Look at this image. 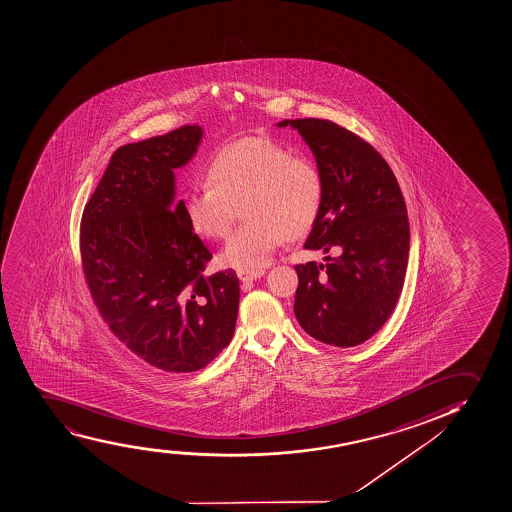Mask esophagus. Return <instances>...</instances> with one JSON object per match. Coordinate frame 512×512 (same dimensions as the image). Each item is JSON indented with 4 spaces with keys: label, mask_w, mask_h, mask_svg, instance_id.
I'll list each match as a JSON object with an SVG mask.
<instances>
[{
    "label": "esophagus",
    "mask_w": 512,
    "mask_h": 512,
    "mask_svg": "<svg viewBox=\"0 0 512 512\" xmlns=\"http://www.w3.org/2000/svg\"><path fill=\"white\" fill-rule=\"evenodd\" d=\"M262 276H264L262 269H257V271H238V278H240L243 284H250L255 279L262 278Z\"/></svg>",
    "instance_id": "esophagus-1"
}]
</instances>
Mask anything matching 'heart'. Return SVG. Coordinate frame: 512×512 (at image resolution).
<instances>
[{"instance_id":"b5f03b06","label":"heart","mask_w":512,"mask_h":512,"mask_svg":"<svg viewBox=\"0 0 512 512\" xmlns=\"http://www.w3.org/2000/svg\"><path fill=\"white\" fill-rule=\"evenodd\" d=\"M207 184L183 196L190 228L209 240H226L236 205L247 222L222 250V265L257 271L269 264L286 238L316 226L324 205V177L316 162L265 138L222 146L205 167Z\"/></svg>"}]
</instances>
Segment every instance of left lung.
<instances>
[{
    "mask_svg": "<svg viewBox=\"0 0 512 512\" xmlns=\"http://www.w3.org/2000/svg\"><path fill=\"white\" fill-rule=\"evenodd\" d=\"M316 155L326 186L307 250L338 253L328 264L295 265V316L333 347H355L392 316L409 260V217L390 165L367 141L326 119L281 120Z\"/></svg>",
    "mask_w": 512,
    "mask_h": 512,
    "instance_id": "left-lung-1",
    "label": "left lung"
}]
</instances>
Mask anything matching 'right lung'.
I'll use <instances>...</instances> for the list:
<instances>
[{
    "label": "right lung",
    "mask_w": 512,
    "mask_h": 512,
    "mask_svg": "<svg viewBox=\"0 0 512 512\" xmlns=\"http://www.w3.org/2000/svg\"><path fill=\"white\" fill-rule=\"evenodd\" d=\"M202 127L120 146L84 207L79 252L89 295L115 338L165 373H193L228 347L240 303L233 269L207 274L212 253L174 202V169Z\"/></svg>",
    "instance_id": "1"
}]
</instances>
